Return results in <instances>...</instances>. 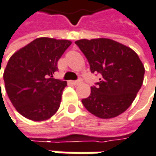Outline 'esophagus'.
<instances>
[{"mask_svg": "<svg viewBox=\"0 0 156 156\" xmlns=\"http://www.w3.org/2000/svg\"><path fill=\"white\" fill-rule=\"evenodd\" d=\"M82 83V81L81 80H77V81H72L71 82V83L73 84V85H78V84H80Z\"/></svg>", "mask_w": 156, "mask_h": 156, "instance_id": "1", "label": "esophagus"}]
</instances>
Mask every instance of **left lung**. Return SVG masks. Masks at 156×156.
Here are the masks:
<instances>
[{"mask_svg":"<svg viewBox=\"0 0 156 156\" xmlns=\"http://www.w3.org/2000/svg\"><path fill=\"white\" fill-rule=\"evenodd\" d=\"M75 44L91 73L100 74L89 98L82 99L83 106L102 119L118 116L131 105L143 83L145 68L139 56L130 48L106 38L79 40Z\"/></svg>","mask_w":156,"mask_h":156,"instance_id":"8db88e82","label":"left lung"}]
</instances>
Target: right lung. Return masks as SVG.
<instances>
[{
  "label": "right lung",
  "instance_id": "add662e5",
  "mask_svg": "<svg viewBox=\"0 0 156 156\" xmlns=\"http://www.w3.org/2000/svg\"><path fill=\"white\" fill-rule=\"evenodd\" d=\"M71 43L67 40L41 37L11 56L3 80L7 94L20 115L39 122L58 111L66 82L54 79L53 74Z\"/></svg>",
  "mask_w": 156,
  "mask_h": 156
}]
</instances>
